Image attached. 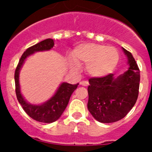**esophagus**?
<instances>
[{"label": "esophagus", "instance_id": "34e87169", "mask_svg": "<svg viewBox=\"0 0 152 152\" xmlns=\"http://www.w3.org/2000/svg\"><path fill=\"white\" fill-rule=\"evenodd\" d=\"M80 84L82 86H85V87H87V86L89 85L88 82H86V81H83V82H81Z\"/></svg>", "mask_w": 152, "mask_h": 152}]
</instances>
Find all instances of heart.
Returning <instances> with one entry per match:
<instances>
[{
  "mask_svg": "<svg viewBox=\"0 0 152 152\" xmlns=\"http://www.w3.org/2000/svg\"><path fill=\"white\" fill-rule=\"evenodd\" d=\"M75 60L70 64L75 68L87 65V71L95 77L107 76L113 71L118 62L119 53L114 47L96 43L79 45L73 52Z\"/></svg>",
  "mask_w": 152,
  "mask_h": 152,
  "instance_id": "b5f03b06",
  "label": "heart"
}]
</instances>
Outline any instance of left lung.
Segmentation results:
<instances>
[{"instance_id":"left-lung-1","label":"left lung","mask_w":152,"mask_h":152,"mask_svg":"<svg viewBox=\"0 0 152 152\" xmlns=\"http://www.w3.org/2000/svg\"><path fill=\"white\" fill-rule=\"evenodd\" d=\"M129 65L118 77L110 73L89 79L87 108L101 123H113L124 118L137 102L140 86V70L132 54L123 48Z\"/></svg>"}]
</instances>
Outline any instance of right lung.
I'll return each mask as SVG.
<instances>
[{
  "instance_id": "add662e5",
  "label": "right lung",
  "mask_w": 152,
  "mask_h": 152,
  "mask_svg": "<svg viewBox=\"0 0 152 152\" xmlns=\"http://www.w3.org/2000/svg\"><path fill=\"white\" fill-rule=\"evenodd\" d=\"M53 45V39H46L38 42L33 46L29 47L23 53L18 66L15 69V92L18 102L28 116H30L34 120L42 123H52L60 118L66 108L72 93L79 85V84L70 85L66 82H63L59 86L54 96L50 98L48 102L40 105L31 104L23 97L20 90L19 73L24 61L28 56L34 52L48 50L51 49Z\"/></svg>"
}]
</instances>
